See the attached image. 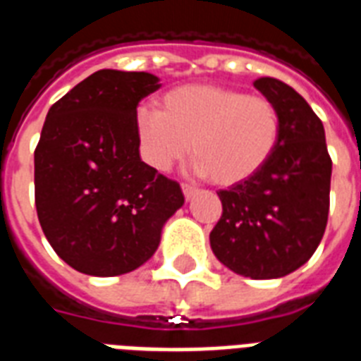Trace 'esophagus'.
Here are the masks:
<instances>
[{"label": "esophagus", "instance_id": "obj_1", "mask_svg": "<svg viewBox=\"0 0 361 361\" xmlns=\"http://www.w3.org/2000/svg\"><path fill=\"white\" fill-rule=\"evenodd\" d=\"M199 190L195 188L194 184H183V194L184 197H186V201H190V199H194L195 195H197Z\"/></svg>", "mask_w": 361, "mask_h": 361}]
</instances>
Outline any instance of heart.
<instances>
[{"label":"heart","instance_id":"heart-1","mask_svg":"<svg viewBox=\"0 0 361 361\" xmlns=\"http://www.w3.org/2000/svg\"><path fill=\"white\" fill-rule=\"evenodd\" d=\"M135 130L141 154L158 171L186 157L192 141L194 171L231 186L252 178L272 157L279 115L267 97L195 83L164 94L158 111L141 108Z\"/></svg>","mask_w":361,"mask_h":361}]
</instances>
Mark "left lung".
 I'll return each instance as SVG.
<instances>
[{
    "label": "left lung",
    "mask_w": 361,
    "mask_h": 361,
    "mask_svg": "<svg viewBox=\"0 0 361 361\" xmlns=\"http://www.w3.org/2000/svg\"><path fill=\"white\" fill-rule=\"evenodd\" d=\"M253 87L278 109V145L261 171L218 192L224 214L210 247L238 276L276 279L298 270L321 244L331 160L324 126L302 94L276 78H259Z\"/></svg>",
    "instance_id": "obj_1"
}]
</instances>
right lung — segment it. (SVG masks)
I'll list each match as a JSON object with an SVG mask.
<instances>
[{"label":"right lung","instance_id":"add662e5","mask_svg":"<svg viewBox=\"0 0 361 361\" xmlns=\"http://www.w3.org/2000/svg\"><path fill=\"white\" fill-rule=\"evenodd\" d=\"M160 87L151 72L102 68L46 115L35 204L51 247L78 272L111 278L145 264L184 204L180 186L140 157L137 106Z\"/></svg>","mask_w":361,"mask_h":361}]
</instances>
